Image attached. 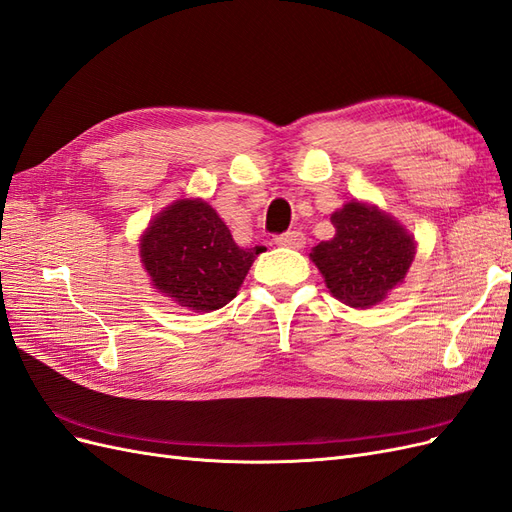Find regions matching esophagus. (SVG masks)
Segmentation results:
<instances>
[{
	"mask_svg": "<svg viewBox=\"0 0 512 512\" xmlns=\"http://www.w3.org/2000/svg\"><path fill=\"white\" fill-rule=\"evenodd\" d=\"M275 243L282 245V247H292V250H299V247L305 245V237H303V232H299V230H288V232H284V235L277 237Z\"/></svg>",
	"mask_w": 512,
	"mask_h": 512,
	"instance_id": "1",
	"label": "esophagus"
}]
</instances>
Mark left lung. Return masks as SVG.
<instances>
[{"label": "left lung", "instance_id": "obj_1", "mask_svg": "<svg viewBox=\"0 0 512 512\" xmlns=\"http://www.w3.org/2000/svg\"><path fill=\"white\" fill-rule=\"evenodd\" d=\"M335 237L320 241L309 258L335 299L367 309L386 299L414 260V237L389 213L350 200L331 215Z\"/></svg>", "mask_w": 512, "mask_h": 512}]
</instances>
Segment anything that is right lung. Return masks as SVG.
Returning a JSON list of instances; mask_svg holds the SVG:
<instances>
[{"label":"right lung","instance_id":"right-lung-1","mask_svg":"<svg viewBox=\"0 0 512 512\" xmlns=\"http://www.w3.org/2000/svg\"><path fill=\"white\" fill-rule=\"evenodd\" d=\"M260 252L262 247H239L200 198L175 200L141 237V260L153 288L192 312H213L235 299Z\"/></svg>","mask_w":512,"mask_h":512}]
</instances>
